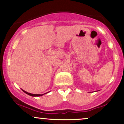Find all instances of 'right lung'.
<instances>
[{"label":"right lung","mask_w":124,"mask_h":124,"mask_svg":"<svg viewBox=\"0 0 124 124\" xmlns=\"http://www.w3.org/2000/svg\"><path fill=\"white\" fill-rule=\"evenodd\" d=\"M22 90H23L25 93H26V94H28V95H29L31 96H42V95H43L44 94H47V93H48L50 92V91H49V92H47V93H45V94H31V93H29L26 92V91H24V90H23V89H22Z\"/></svg>","instance_id":"add662e5"}]
</instances>
